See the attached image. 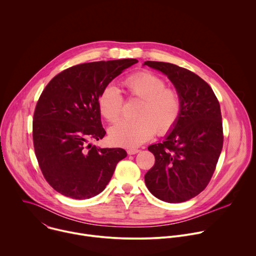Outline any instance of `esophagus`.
<instances>
[{"label": "esophagus", "mask_w": 256, "mask_h": 256, "mask_svg": "<svg viewBox=\"0 0 256 256\" xmlns=\"http://www.w3.org/2000/svg\"><path fill=\"white\" fill-rule=\"evenodd\" d=\"M126 152H128V155H134V154L138 153L140 150H138V149H128Z\"/></svg>", "instance_id": "34e87169"}]
</instances>
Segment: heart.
<instances>
[{
  "label": "heart",
  "instance_id": "b5f03b06",
  "mask_svg": "<svg viewBox=\"0 0 256 256\" xmlns=\"http://www.w3.org/2000/svg\"><path fill=\"white\" fill-rule=\"evenodd\" d=\"M126 96L140 100L136 120H122L109 130L110 140L122 147H138L149 140L157 132L168 134L178 122L184 102L179 90L167 86L165 80L156 72L140 70L132 72L122 82ZM98 109L108 122H116L122 112L124 97L112 86H105L98 96Z\"/></svg>",
  "mask_w": 256,
  "mask_h": 256
}]
</instances>
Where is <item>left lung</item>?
Masks as SVG:
<instances>
[{
	"instance_id": "left-lung-1",
	"label": "left lung",
	"mask_w": 256,
	"mask_h": 256,
	"mask_svg": "<svg viewBox=\"0 0 256 256\" xmlns=\"http://www.w3.org/2000/svg\"><path fill=\"white\" fill-rule=\"evenodd\" d=\"M144 64L167 75L184 102L173 130L163 142L148 147L155 164L144 175L146 186L161 200L184 202L200 194L214 172L224 142L220 103L194 72L163 62Z\"/></svg>"
}]
</instances>
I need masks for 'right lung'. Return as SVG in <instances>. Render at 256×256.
<instances>
[{
	"label": "right lung",
	"instance_id": "right-lung-1",
	"mask_svg": "<svg viewBox=\"0 0 256 256\" xmlns=\"http://www.w3.org/2000/svg\"><path fill=\"white\" fill-rule=\"evenodd\" d=\"M136 62L124 58L72 66L44 89L33 114V147L44 177L60 194L84 200L100 194L126 157L122 148L100 149L89 142L106 134L97 103L100 91Z\"/></svg>",
	"mask_w": 256,
	"mask_h": 256
}]
</instances>
